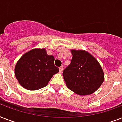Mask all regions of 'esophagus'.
I'll list each match as a JSON object with an SVG mask.
<instances>
[{"instance_id": "34e87169", "label": "esophagus", "mask_w": 122, "mask_h": 122, "mask_svg": "<svg viewBox=\"0 0 122 122\" xmlns=\"http://www.w3.org/2000/svg\"><path fill=\"white\" fill-rule=\"evenodd\" d=\"M59 71H60V73H62V71H63V66H61L59 68Z\"/></svg>"}]
</instances>
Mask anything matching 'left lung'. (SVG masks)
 <instances>
[{
	"label": "left lung",
	"mask_w": 122,
	"mask_h": 122,
	"mask_svg": "<svg viewBox=\"0 0 122 122\" xmlns=\"http://www.w3.org/2000/svg\"><path fill=\"white\" fill-rule=\"evenodd\" d=\"M71 63L63 75L67 87L78 95H89L97 91L104 81V73L98 61L83 51H71Z\"/></svg>",
	"instance_id": "8db88e82"
}]
</instances>
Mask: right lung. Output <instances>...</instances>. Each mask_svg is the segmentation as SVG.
I'll use <instances>...</instances> for the list:
<instances>
[{
    "instance_id": "1",
    "label": "right lung",
    "mask_w": 122,
    "mask_h": 122,
    "mask_svg": "<svg viewBox=\"0 0 122 122\" xmlns=\"http://www.w3.org/2000/svg\"><path fill=\"white\" fill-rule=\"evenodd\" d=\"M53 56L45 49H35L28 52L17 62L15 75L25 89L35 91L46 87L54 75L59 71L54 65Z\"/></svg>"
}]
</instances>
